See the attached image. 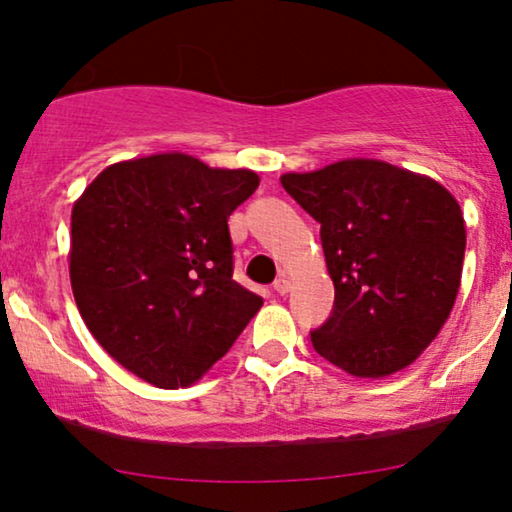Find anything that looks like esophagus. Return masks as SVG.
<instances>
[{
    "label": "esophagus",
    "instance_id": "1",
    "mask_svg": "<svg viewBox=\"0 0 512 512\" xmlns=\"http://www.w3.org/2000/svg\"><path fill=\"white\" fill-rule=\"evenodd\" d=\"M272 286H275V291L279 293V296H284V293L291 291V282H289V279H286V277H279L277 282L272 284Z\"/></svg>",
    "mask_w": 512,
    "mask_h": 512
}]
</instances>
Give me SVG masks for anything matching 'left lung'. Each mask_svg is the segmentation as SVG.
Instances as JSON below:
<instances>
[{"mask_svg":"<svg viewBox=\"0 0 512 512\" xmlns=\"http://www.w3.org/2000/svg\"><path fill=\"white\" fill-rule=\"evenodd\" d=\"M284 191L321 223L333 314L312 347L352 377L410 366L450 319L461 286L466 223L436 179L373 158L286 172Z\"/></svg>","mask_w":512,"mask_h":512,"instance_id":"8db88e82","label":"left lung"}]
</instances>
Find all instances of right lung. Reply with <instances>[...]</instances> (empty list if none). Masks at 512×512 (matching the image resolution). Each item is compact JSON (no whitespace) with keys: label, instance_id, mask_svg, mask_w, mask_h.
Wrapping results in <instances>:
<instances>
[{"label":"right lung","instance_id":"add662e5","mask_svg":"<svg viewBox=\"0 0 512 512\" xmlns=\"http://www.w3.org/2000/svg\"><path fill=\"white\" fill-rule=\"evenodd\" d=\"M254 170L181 151L109 165L72 207L69 279L111 359L160 389L191 387L233 347L263 300L233 279L228 216Z\"/></svg>","mask_w":512,"mask_h":512}]
</instances>
